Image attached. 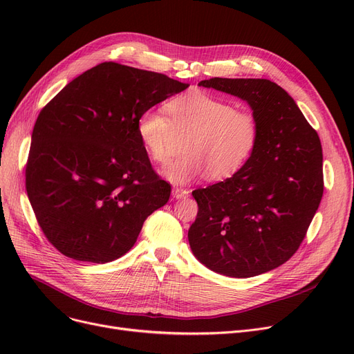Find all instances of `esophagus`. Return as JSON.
Segmentation results:
<instances>
[{"instance_id":"34e87169","label":"esophagus","mask_w":354,"mask_h":354,"mask_svg":"<svg viewBox=\"0 0 354 354\" xmlns=\"http://www.w3.org/2000/svg\"><path fill=\"white\" fill-rule=\"evenodd\" d=\"M172 195H174V198H176V199H185V198H188L189 191L185 189V188H180V187H174Z\"/></svg>"}]
</instances>
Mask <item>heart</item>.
Segmentation results:
<instances>
[{
    "mask_svg": "<svg viewBox=\"0 0 354 354\" xmlns=\"http://www.w3.org/2000/svg\"><path fill=\"white\" fill-rule=\"evenodd\" d=\"M136 129L146 153L158 163L169 158L175 135H188L185 155L162 171L174 183H189L207 175L212 180L234 176L251 159L261 135L252 111L236 110L231 102L199 90L175 97L166 110H145Z\"/></svg>",
    "mask_w": 354,
    "mask_h": 354,
    "instance_id": "1",
    "label": "heart"
}]
</instances>
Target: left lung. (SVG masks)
Listing matches in <instances>:
<instances>
[{
    "instance_id": "left-lung-1",
    "label": "left lung",
    "mask_w": 354,
    "mask_h": 354,
    "mask_svg": "<svg viewBox=\"0 0 354 354\" xmlns=\"http://www.w3.org/2000/svg\"><path fill=\"white\" fill-rule=\"evenodd\" d=\"M245 100L261 126L254 155L232 178L192 192L198 215L188 231L194 255L209 270L248 278L295 254L323 196V151L288 93L267 79L202 80Z\"/></svg>"
}]
</instances>
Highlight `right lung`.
<instances>
[{
    "label": "right lung",
    "mask_w": 354,
    "mask_h": 354,
    "mask_svg": "<svg viewBox=\"0 0 354 354\" xmlns=\"http://www.w3.org/2000/svg\"><path fill=\"white\" fill-rule=\"evenodd\" d=\"M189 84L106 62L71 80L35 120L26 188L37 222L63 255L103 264L124 255L169 201L138 136L145 110Z\"/></svg>",
    "instance_id": "right-lung-1"
}]
</instances>
